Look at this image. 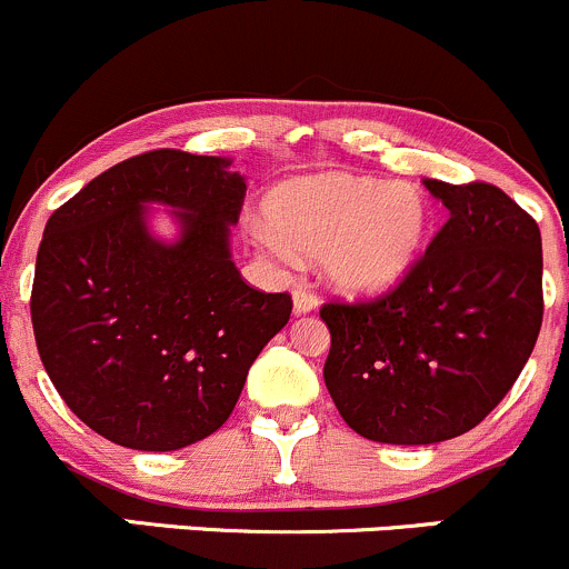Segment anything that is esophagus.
Wrapping results in <instances>:
<instances>
[{"label":"esophagus","instance_id":"obj_1","mask_svg":"<svg viewBox=\"0 0 569 569\" xmlns=\"http://www.w3.org/2000/svg\"><path fill=\"white\" fill-rule=\"evenodd\" d=\"M292 303H296V315H309V311H315L319 306V296L311 287H296V292H292Z\"/></svg>","mask_w":569,"mask_h":569}]
</instances>
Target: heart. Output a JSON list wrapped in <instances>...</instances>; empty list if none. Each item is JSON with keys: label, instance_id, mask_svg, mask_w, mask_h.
Listing matches in <instances>:
<instances>
[{"label": "heart", "instance_id": "heart-1", "mask_svg": "<svg viewBox=\"0 0 569 569\" xmlns=\"http://www.w3.org/2000/svg\"><path fill=\"white\" fill-rule=\"evenodd\" d=\"M258 239L277 258L322 254L325 273L347 292L398 284L425 250L430 207L413 184L319 174L282 182L266 196Z\"/></svg>", "mask_w": 569, "mask_h": 569}]
</instances>
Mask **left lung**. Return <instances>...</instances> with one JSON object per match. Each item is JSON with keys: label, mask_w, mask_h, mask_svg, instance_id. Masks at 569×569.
Listing matches in <instances>:
<instances>
[{"label": "left lung", "mask_w": 569, "mask_h": 569, "mask_svg": "<svg viewBox=\"0 0 569 569\" xmlns=\"http://www.w3.org/2000/svg\"><path fill=\"white\" fill-rule=\"evenodd\" d=\"M449 209L411 271L381 296L328 301L325 385L343 422L379 443L473 430L527 366L542 325L540 228L489 182L425 180Z\"/></svg>", "instance_id": "left-lung-1"}]
</instances>
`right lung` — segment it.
I'll return each mask as SVG.
<instances>
[{
    "label": "right lung",
    "mask_w": 569,
    "mask_h": 569,
    "mask_svg": "<svg viewBox=\"0 0 569 569\" xmlns=\"http://www.w3.org/2000/svg\"><path fill=\"white\" fill-rule=\"evenodd\" d=\"M226 158L150 150L50 214L31 284L37 352L63 403L126 449L174 451L231 417L290 292H260L228 250L247 184ZM182 208L183 236L146 233L142 202Z\"/></svg>",
    "instance_id": "obj_1"
}]
</instances>
